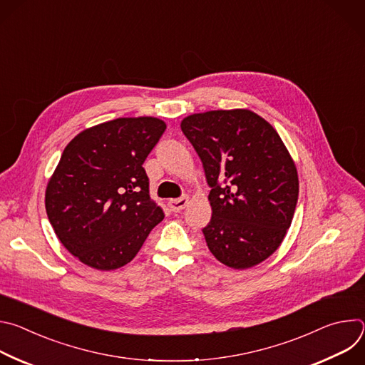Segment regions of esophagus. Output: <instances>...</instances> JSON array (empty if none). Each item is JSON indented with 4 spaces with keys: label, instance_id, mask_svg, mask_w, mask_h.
Wrapping results in <instances>:
<instances>
[{
    "label": "esophagus",
    "instance_id": "34e87169",
    "mask_svg": "<svg viewBox=\"0 0 365 365\" xmlns=\"http://www.w3.org/2000/svg\"><path fill=\"white\" fill-rule=\"evenodd\" d=\"M187 203H189V197H186V196L185 197H179V199H170L168 202L170 211H173V212H180Z\"/></svg>",
    "mask_w": 365,
    "mask_h": 365
}]
</instances>
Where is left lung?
<instances>
[{"instance_id":"left-lung-1","label":"left lung","mask_w":365,"mask_h":365,"mask_svg":"<svg viewBox=\"0 0 365 365\" xmlns=\"http://www.w3.org/2000/svg\"><path fill=\"white\" fill-rule=\"evenodd\" d=\"M180 128L202 160L212 218L202 232L218 262L245 270L269 258L290 228L296 165L277 131L250 110L192 114Z\"/></svg>"}]
</instances>
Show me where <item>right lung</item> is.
Wrapping results in <instances>:
<instances>
[{
    "mask_svg": "<svg viewBox=\"0 0 365 365\" xmlns=\"http://www.w3.org/2000/svg\"><path fill=\"white\" fill-rule=\"evenodd\" d=\"M166 130L154 117L117 118L79 133L46 187V212L63 247L110 272L130 263L165 214L143 163Z\"/></svg>",
    "mask_w": 365,
    "mask_h": 365,
    "instance_id": "1",
    "label": "right lung"
}]
</instances>
